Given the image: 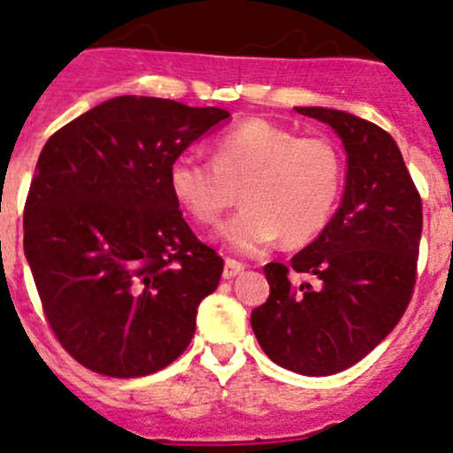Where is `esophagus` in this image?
Listing matches in <instances>:
<instances>
[{
  "label": "esophagus",
  "instance_id": "34e87169",
  "mask_svg": "<svg viewBox=\"0 0 453 453\" xmlns=\"http://www.w3.org/2000/svg\"><path fill=\"white\" fill-rule=\"evenodd\" d=\"M243 268H246V265L241 264V261L226 259V265H223V277H226V279L236 277V274H239V273H243Z\"/></svg>",
  "mask_w": 453,
  "mask_h": 453
}]
</instances>
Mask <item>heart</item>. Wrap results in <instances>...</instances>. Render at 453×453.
<instances>
[{"label":"heart","instance_id":"heart-1","mask_svg":"<svg viewBox=\"0 0 453 453\" xmlns=\"http://www.w3.org/2000/svg\"><path fill=\"white\" fill-rule=\"evenodd\" d=\"M344 185V163L328 138L250 118L214 141L212 160L180 154L169 165V189L201 226H212L236 201L246 205L221 227L236 252H257L279 234L302 246L331 223Z\"/></svg>","mask_w":453,"mask_h":453}]
</instances>
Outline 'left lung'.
I'll return each mask as SVG.
<instances>
[{
	"label": "left lung",
	"instance_id": "8db88e82",
	"mask_svg": "<svg viewBox=\"0 0 453 453\" xmlns=\"http://www.w3.org/2000/svg\"><path fill=\"white\" fill-rule=\"evenodd\" d=\"M295 109L331 125L344 142V198L322 234L288 265L265 264L270 295L250 322L274 365L302 375H333L369 355L407 311L422 201L387 131L337 109Z\"/></svg>",
	"mask_w": 453,
	"mask_h": 453
}]
</instances>
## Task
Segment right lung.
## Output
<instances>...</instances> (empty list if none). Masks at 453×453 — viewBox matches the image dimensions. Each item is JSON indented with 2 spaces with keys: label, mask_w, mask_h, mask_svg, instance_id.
Returning a JSON list of instances; mask_svg holds the SVG:
<instances>
[{
  "label": "right lung",
  "mask_w": 453,
  "mask_h": 453,
  "mask_svg": "<svg viewBox=\"0 0 453 453\" xmlns=\"http://www.w3.org/2000/svg\"><path fill=\"white\" fill-rule=\"evenodd\" d=\"M227 118L120 96L46 141L24 205V252L50 331L87 369L141 378L192 342L223 259L185 223L169 165Z\"/></svg>",
  "instance_id": "right-lung-1"
}]
</instances>
